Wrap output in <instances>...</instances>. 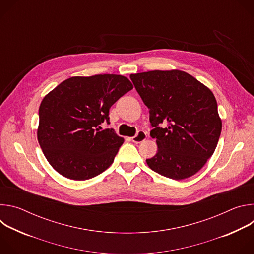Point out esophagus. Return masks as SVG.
Returning a JSON list of instances; mask_svg holds the SVG:
<instances>
[{
	"label": "esophagus",
	"instance_id": "1",
	"mask_svg": "<svg viewBox=\"0 0 254 254\" xmlns=\"http://www.w3.org/2000/svg\"><path fill=\"white\" fill-rule=\"evenodd\" d=\"M147 138V132L143 130H138L137 133L131 137V140L135 143H139Z\"/></svg>",
	"mask_w": 254,
	"mask_h": 254
}]
</instances>
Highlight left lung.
Instances as JSON below:
<instances>
[{
	"instance_id": "obj_1",
	"label": "left lung",
	"mask_w": 254,
	"mask_h": 254,
	"mask_svg": "<svg viewBox=\"0 0 254 254\" xmlns=\"http://www.w3.org/2000/svg\"><path fill=\"white\" fill-rule=\"evenodd\" d=\"M150 110L157 154L147 160L158 174L173 180L195 175L213 155L222 129L212 91L181 70L130 74Z\"/></svg>"
}]
</instances>
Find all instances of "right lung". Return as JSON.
<instances>
[{
  "instance_id": "1",
  "label": "right lung",
  "mask_w": 254,
  "mask_h": 254,
  "mask_svg": "<svg viewBox=\"0 0 254 254\" xmlns=\"http://www.w3.org/2000/svg\"><path fill=\"white\" fill-rule=\"evenodd\" d=\"M133 88L123 75L70 77L42 100L37 137L52 168L65 178L83 181L110 167L124 138L110 124V108Z\"/></svg>"
}]
</instances>
